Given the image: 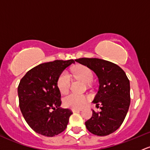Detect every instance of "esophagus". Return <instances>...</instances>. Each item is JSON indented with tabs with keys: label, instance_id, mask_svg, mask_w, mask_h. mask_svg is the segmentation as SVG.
<instances>
[{
	"label": "esophagus",
	"instance_id": "obj_1",
	"mask_svg": "<svg viewBox=\"0 0 150 150\" xmlns=\"http://www.w3.org/2000/svg\"><path fill=\"white\" fill-rule=\"evenodd\" d=\"M81 109H72V112H79L81 111Z\"/></svg>",
	"mask_w": 150,
	"mask_h": 150
}]
</instances>
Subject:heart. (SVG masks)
I'll return each instance as SVG.
<instances>
[{"instance_id":"heart-1","label":"heart","mask_w":150,"mask_h":150,"mask_svg":"<svg viewBox=\"0 0 150 150\" xmlns=\"http://www.w3.org/2000/svg\"><path fill=\"white\" fill-rule=\"evenodd\" d=\"M74 77L80 80L84 83H89L93 79V73L91 69L88 67L79 65L75 67L72 70ZM71 83V79L69 74L67 72H63L57 80V88L62 93H64L69 90ZM88 96L86 95L69 93L63 99L64 106L72 109H80L85 106L87 102Z\"/></svg>"}]
</instances>
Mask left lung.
Masks as SVG:
<instances>
[{
    "label": "left lung",
    "instance_id": "1",
    "mask_svg": "<svg viewBox=\"0 0 150 150\" xmlns=\"http://www.w3.org/2000/svg\"><path fill=\"white\" fill-rule=\"evenodd\" d=\"M76 62L90 68L99 78V91L93 102L96 107L102 105L101 111L93 110L86 127L94 135H109L120 128L128 112L129 80L120 67L110 62L97 58H81Z\"/></svg>",
    "mask_w": 150,
    "mask_h": 150
}]
</instances>
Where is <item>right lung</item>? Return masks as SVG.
<instances>
[{"mask_svg":"<svg viewBox=\"0 0 150 150\" xmlns=\"http://www.w3.org/2000/svg\"><path fill=\"white\" fill-rule=\"evenodd\" d=\"M73 59L43 63L29 70L18 86L21 112L27 123L36 133L54 137L66 129L72 114L60 107L61 93L57 80Z\"/></svg>","mask_w":150,"mask_h":150,"instance_id":"1","label":"right lung"}]
</instances>
